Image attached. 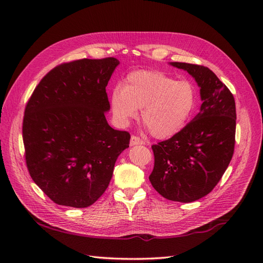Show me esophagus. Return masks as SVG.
I'll return each mask as SVG.
<instances>
[{"mask_svg": "<svg viewBox=\"0 0 263 263\" xmlns=\"http://www.w3.org/2000/svg\"><path fill=\"white\" fill-rule=\"evenodd\" d=\"M145 142L143 140H141L138 136H132L131 141H130V145L131 146H136V145H144Z\"/></svg>", "mask_w": 263, "mask_h": 263, "instance_id": "34e87169", "label": "esophagus"}]
</instances>
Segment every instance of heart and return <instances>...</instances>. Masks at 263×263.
<instances>
[{
	"label": "heart",
	"mask_w": 263,
	"mask_h": 263,
	"mask_svg": "<svg viewBox=\"0 0 263 263\" xmlns=\"http://www.w3.org/2000/svg\"><path fill=\"white\" fill-rule=\"evenodd\" d=\"M197 90L188 81H174L160 71H134L112 90L114 116L128 124L142 108V122L156 139L165 140L185 128L197 105Z\"/></svg>",
	"instance_id": "1"
}]
</instances>
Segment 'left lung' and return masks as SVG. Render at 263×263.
I'll list each match as a JSON object with an SVG mask.
<instances>
[{"mask_svg": "<svg viewBox=\"0 0 263 263\" xmlns=\"http://www.w3.org/2000/svg\"><path fill=\"white\" fill-rule=\"evenodd\" d=\"M170 64L187 71L200 88V111L172 138L153 145V187L163 198L189 203L214 189L229 165L235 144V102L230 90L209 67Z\"/></svg>", "mask_w": 263, "mask_h": 263, "instance_id": "left-lung-1", "label": "left lung"}]
</instances>
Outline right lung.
Listing matches in <instances>:
<instances>
[{
  "instance_id": "right-lung-1",
  "label": "right lung",
  "mask_w": 263,
  "mask_h": 263,
  "mask_svg": "<svg viewBox=\"0 0 263 263\" xmlns=\"http://www.w3.org/2000/svg\"><path fill=\"white\" fill-rule=\"evenodd\" d=\"M116 58L60 64L34 89L22 138L33 181L50 200L71 208L92 205L108 187L130 134L114 130L106 86Z\"/></svg>"
}]
</instances>
